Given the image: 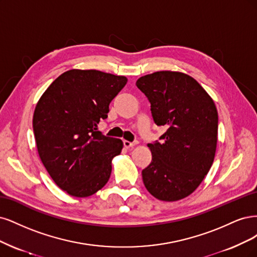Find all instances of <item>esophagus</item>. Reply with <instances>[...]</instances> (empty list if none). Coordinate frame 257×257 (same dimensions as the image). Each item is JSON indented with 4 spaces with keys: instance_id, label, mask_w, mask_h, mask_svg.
<instances>
[{
    "instance_id": "esophagus-1",
    "label": "esophagus",
    "mask_w": 257,
    "mask_h": 257,
    "mask_svg": "<svg viewBox=\"0 0 257 257\" xmlns=\"http://www.w3.org/2000/svg\"><path fill=\"white\" fill-rule=\"evenodd\" d=\"M138 144V142H129V141H123V146L126 148H131V147H135Z\"/></svg>"
}]
</instances>
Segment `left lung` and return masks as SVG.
<instances>
[{
	"label": "left lung",
	"mask_w": 257,
	"mask_h": 257,
	"mask_svg": "<svg viewBox=\"0 0 257 257\" xmlns=\"http://www.w3.org/2000/svg\"><path fill=\"white\" fill-rule=\"evenodd\" d=\"M137 86L150 100L155 122L168 128L161 143L147 145L153 158L142 171L144 186L160 201L183 200L195 191L212 165L218 141L216 104L184 72L146 74Z\"/></svg>",
	"instance_id": "left-lung-1"
}]
</instances>
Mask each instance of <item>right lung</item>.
<instances>
[{
	"instance_id": "right-lung-1",
	"label": "right lung",
	"mask_w": 257,
	"mask_h": 257,
	"mask_svg": "<svg viewBox=\"0 0 257 257\" xmlns=\"http://www.w3.org/2000/svg\"><path fill=\"white\" fill-rule=\"evenodd\" d=\"M123 76L99 70L62 73L41 95L33 115L39 158L49 175L71 196L87 197L107 183L122 141L98 131L109 105L127 84Z\"/></svg>"
}]
</instances>
